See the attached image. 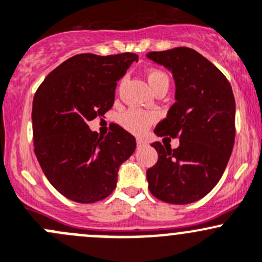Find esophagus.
Masks as SVG:
<instances>
[{
    "label": "esophagus",
    "mask_w": 262,
    "mask_h": 262,
    "mask_svg": "<svg viewBox=\"0 0 262 262\" xmlns=\"http://www.w3.org/2000/svg\"><path fill=\"white\" fill-rule=\"evenodd\" d=\"M136 145H137V147H144V146H146V141H145L144 139H140V137H137Z\"/></svg>",
    "instance_id": "34e87169"
}]
</instances>
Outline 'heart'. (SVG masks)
I'll return each instance as SVG.
<instances>
[{"label": "heart", "mask_w": 262, "mask_h": 262, "mask_svg": "<svg viewBox=\"0 0 262 262\" xmlns=\"http://www.w3.org/2000/svg\"><path fill=\"white\" fill-rule=\"evenodd\" d=\"M147 82L152 91H156L160 87H169L168 75L161 71H156V69H152L147 73ZM156 120H158L156 113L131 108L121 116V125L132 134L140 135L146 131L147 127H150Z\"/></svg>", "instance_id": "heart-1"}]
</instances>
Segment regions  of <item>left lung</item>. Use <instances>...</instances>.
<instances>
[{"label":"left lung","mask_w":262,"mask_h":262,"mask_svg":"<svg viewBox=\"0 0 262 262\" xmlns=\"http://www.w3.org/2000/svg\"><path fill=\"white\" fill-rule=\"evenodd\" d=\"M147 58L168 68L177 85V102L155 134L180 141L178 149L151 144L159 158L146 171L149 189L165 203H193L215 187L230 160L236 135L233 92L225 74L190 48L150 51Z\"/></svg>","instance_id":"8db88e82"}]
</instances>
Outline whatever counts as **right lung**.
Returning a JSON list of instances; mask_svg holds the SVG:
<instances>
[{
  "mask_svg": "<svg viewBox=\"0 0 262 262\" xmlns=\"http://www.w3.org/2000/svg\"><path fill=\"white\" fill-rule=\"evenodd\" d=\"M139 56L132 53L72 56L47 75L32 102L37 161L50 184L77 203L103 201L116 188L121 164L136 140L115 125L106 136L90 130L115 103L117 80Z\"/></svg>",
  "mask_w": 262,
  "mask_h": 262,
  "instance_id": "1",
  "label": "right lung"
}]
</instances>
